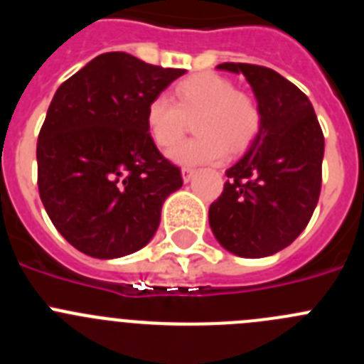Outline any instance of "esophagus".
I'll return each instance as SVG.
<instances>
[{"label":"esophagus","instance_id":"esophagus-1","mask_svg":"<svg viewBox=\"0 0 364 364\" xmlns=\"http://www.w3.org/2000/svg\"><path fill=\"white\" fill-rule=\"evenodd\" d=\"M195 169L193 168H182V178H184V182H189V180L195 176Z\"/></svg>","mask_w":364,"mask_h":364}]
</instances>
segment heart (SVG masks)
<instances>
[{
    "label": "heart",
    "mask_w": 364,
    "mask_h": 364,
    "mask_svg": "<svg viewBox=\"0 0 364 364\" xmlns=\"http://www.w3.org/2000/svg\"><path fill=\"white\" fill-rule=\"evenodd\" d=\"M196 116V119L194 117ZM196 119L199 136L174 144L187 129V119ZM262 113L249 93L235 90L229 79L216 73H195L175 86V102L159 95L148 102L146 128L159 148L168 149L176 164H216L229 149L242 151L255 141Z\"/></svg>",
    "instance_id": "heart-1"
}]
</instances>
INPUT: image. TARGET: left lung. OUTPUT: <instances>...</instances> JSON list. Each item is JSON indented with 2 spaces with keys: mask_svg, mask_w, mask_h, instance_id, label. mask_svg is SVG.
<instances>
[{
  "mask_svg": "<svg viewBox=\"0 0 364 364\" xmlns=\"http://www.w3.org/2000/svg\"><path fill=\"white\" fill-rule=\"evenodd\" d=\"M218 70L245 75L262 124L247 153L225 171L209 225L232 255L265 258L291 245L318 205L325 136L309 97L278 72L247 63Z\"/></svg>",
  "mask_w": 364,
  "mask_h": 364,
  "instance_id": "obj_1",
  "label": "left lung"
}]
</instances>
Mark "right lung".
I'll use <instances>...</instances> for the list:
<instances>
[{"mask_svg": "<svg viewBox=\"0 0 364 364\" xmlns=\"http://www.w3.org/2000/svg\"><path fill=\"white\" fill-rule=\"evenodd\" d=\"M186 70L101 53L58 88L38 136V188L63 238L92 258L139 251L182 175L146 128V108Z\"/></svg>", "mask_w": 364, "mask_h": 364, "instance_id": "obj_1", "label": "right lung"}]
</instances>
